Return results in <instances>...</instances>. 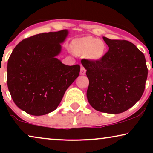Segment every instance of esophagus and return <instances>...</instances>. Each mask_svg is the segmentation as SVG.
Returning <instances> with one entry per match:
<instances>
[{"mask_svg":"<svg viewBox=\"0 0 153 153\" xmlns=\"http://www.w3.org/2000/svg\"><path fill=\"white\" fill-rule=\"evenodd\" d=\"M85 72H86V70H85V69L84 68V67L81 66V71H80L81 74L84 75L85 74Z\"/></svg>","mask_w":153,"mask_h":153,"instance_id":"1","label":"esophagus"}]
</instances>
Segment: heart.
Listing matches in <instances>:
<instances>
[{
	"label": "heart",
	"mask_w": 153,
	"mask_h": 153,
	"mask_svg": "<svg viewBox=\"0 0 153 153\" xmlns=\"http://www.w3.org/2000/svg\"><path fill=\"white\" fill-rule=\"evenodd\" d=\"M72 51L80 56H86L90 60H99L103 57L106 51V44L93 37L79 39L72 42Z\"/></svg>",
	"instance_id": "b5f03b06"
}]
</instances>
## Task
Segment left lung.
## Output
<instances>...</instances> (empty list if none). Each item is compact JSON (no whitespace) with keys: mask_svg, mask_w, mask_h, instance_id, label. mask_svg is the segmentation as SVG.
<instances>
[{"mask_svg":"<svg viewBox=\"0 0 153 153\" xmlns=\"http://www.w3.org/2000/svg\"><path fill=\"white\" fill-rule=\"evenodd\" d=\"M103 39L109 49L101 59H82L89 79L87 98L98 111L120 114L143 95L148 76L146 58L130 42Z\"/></svg>","mask_w":153,"mask_h":153,"instance_id":"8db88e82","label":"left lung"}]
</instances>
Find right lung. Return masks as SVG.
<instances>
[{
	"label": "right lung",
	"mask_w": 153,
	"mask_h": 153,
	"mask_svg": "<svg viewBox=\"0 0 153 153\" xmlns=\"http://www.w3.org/2000/svg\"><path fill=\"white\" fill-rule=\"evenodd\" d=\"M68 31L44 33L23 39L7 62V87L16 106L42 116L57 108L66 90L79 75L80 65L62 64L56 56Z\"/></svg>",
	"instance_id": "obj_1"
}]
</instances>
